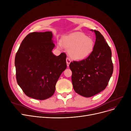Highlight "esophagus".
Returning <instances> with one entry per match:
<instances>
[{"instance_id": "esophagus-1", "label": "esophagus", "mask_w": 131, "mask_h": 131, "mask_svg": "<svg viewBox=\"0 0 131 131\" xmlns=\"http://www.w3.org/2000/svg\"><path fill=\"white\" fill-rule=\"evenodd\" d=\"M66 62H67V67H69V64L71 62V60L69 58H67L66 59Z\"/></svg>"}]
</instances>
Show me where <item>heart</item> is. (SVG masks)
Returning <instances> with one entry per match:
<instances>
[{"label":"heart","mask_w":131,"mask_h":131,"mask_svg":"<svg viewBox=\"0 0 131 131\" xmlns=\"http://www.w3.org/2000/svg\"><path fill=\"white\" fill-rule=\"evenodd\" d=\"M63 45L69 49L70 57L75 61H83L88 58L93 52L94 47L93 39L82 33H74L66 37L63 40ZM58 46L62 47L59 42Z\"/></svg>","instance_id":"b5f03b06"}]
</instances>
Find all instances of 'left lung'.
<instances>
[{
    "label": "left lung",
    "mask_w": 131,
    "mask_h": 131,
    "mask_svg": "<svg viewBox=\"0 0 131 131\" xmlns=\"http://www.w3.org/2000/svg\"><path fill=\"white\" fill-rule=\"evenodd\" d=\"M90 30L96 35L93 52L86 59L69 64L73 89L85 97H92L103 91L113 72L110 47L100 31Z\"/></svg>",
    "instance_id": "left-lung-1"
}]
</instances>
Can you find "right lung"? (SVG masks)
I'll use <instances>...</instances> for the list:
<instances>
[{"instance_id": "obj_1", "label": "right lung", "mask_w": 131, "mask_h": 131, "mask_svg": "<svg viewBox=\"0 0 131 131\" xmlns=\"http://www.w3.org/2000/svg\"><path fill=\"white\" fill-rule=\"evenodd\" d=\"M52 31L33 32L22 41L15 56L18 85L28 97L39 100L51 97L67 68L66 54L56 56Z\"/></svg>"}]
</instances>
